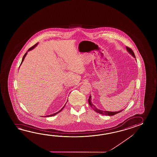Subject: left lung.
Returning a JSON list of instances; mask_svg holds the SVG:
<instances>
[{"mask_svg": "<svg viewBox=\"0 0 157 157\" xmlns=\"http://www.w3.org/2000/svg\"><path fill=\"white\" fill-rule=\"evenodd\" d=\"M126 49H127V52L129 53L132 56V57H134L135 58H135V54L133 53V51L132 50L130 49V48H128V47H126ZM88 101H89V104H90V106L91 107V108L93 109L94 110H95V112H97L98 113H99V114H103V115H106V116H114V114H116L118 113H120L121 112H122V110H120V111H116V112H111V111H107V110H100V109H98L97 107H95L94 105L92 103V101H91V96L90 95V97H89V99H88Z\"/></svg>", "mask_w": 157, "mask_h": 157, "instance_id": "obj_1", "label": "left lung"}]
</instances>
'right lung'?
Instances as JSON below:
<instances>
[{"label":"right lung","mask_w":157,"mask_h":157,"mask_svg":"<svg viewBox=\"0 0 157 157\" xmlns=\"http://www.w3.org/2000/svg\"><path fill=\"white\" fill-rule=\"evenodd\" d=\"M37 45H38V43L36 44L35 45H33V47H31V48H30V49H29V50H27V52L26 53H25V55H24V57H23V58H22V62H21V63L20 66L21 65V64H22V62H24V59H25V57H26V56L27 54V53H28V52H29V51H30V50H33V49H34V48H35V47H36ZM19 68H20V67H19ZM67 102H66V103H67ZM65 105H66V104H65V105H64V107H63V108H62V109H61L60 110H59L58 112H56V113H55L52 114H50V115H47V116H45V117H51V116H54V115H56L58 113H59L60 111H61V110H62V109H63L64 107H65Z\"/></svg>","instance_id":"obj_1"}]
</instances>
